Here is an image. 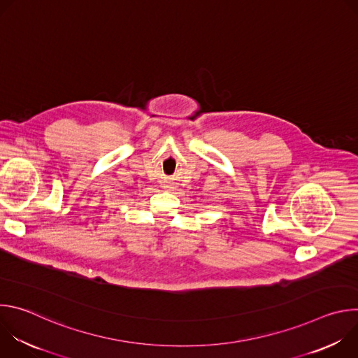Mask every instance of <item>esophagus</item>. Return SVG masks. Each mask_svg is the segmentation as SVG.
I'll use <instances>...</instances> for the list:
<instances>
[{"mask_svg":"<svg viewBox=\"0 0 358 358\" xmlns=\"http://www.w3.org/2000/svg\"><path fill=\"white\" fill-rule=\"evenodd\" d=\"M169 188H170V187H169Z\"/></svg>","mask_w":358,"mask_h":358,"instance_id":"1","label":"esophagus"}]
</instances>
